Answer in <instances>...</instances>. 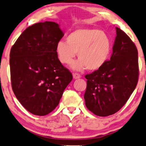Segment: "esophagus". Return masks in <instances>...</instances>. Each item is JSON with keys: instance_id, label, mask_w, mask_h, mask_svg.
I'll list each match as a JSON object with an SVG mask.
<instances>
[{"instance_id": "obj_1", "label": "esophagus", "mask_w": 146, "mask_h": 146, "mask_svg": "<svg viewBox=\"0 0 146 146\" xmlns=\"http://www.w3.org/2000/svg\"><path fill=\"white\" fill-rule=\"evenodd\" d=\"M73 78H74L75 80L79 79V78H81V76L80 74H78V73H73Z\"/></svg>"}]
</instances>
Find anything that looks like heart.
Returning a JSON list of instances; mask_svg holds the SVG:
<instances>
[{
  "mask_svg": "<svg viewBox=\"0 0 146 146\" xmlns=\"http://www.w3.org/2000/svg\"><path fill=\"white\" fill-rule=\"evenodd\" d=\"M112 42L106 33L98 28H79L67 36L66 41H60L55 47L58 60L63 64H70L76 53L79 60L73 68L82 70L100 69L110 58Z\"/></svg>",
  "mask_w": 146,
  "mask_h": 146,
  "instance_id": "b5f03b06",
  "label": "heart"
}]
</instances>
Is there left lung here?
I'll return each mask as SVG.
<instances>
[{
	"label": "left lung",
	"instance_id": "obj_1",
	"mask_svg": "<svg viewBox=\"0 0 146 146\" xmlns=\"http://www.w3.org/2000/svg\"><path fill=\"white\" fill-rule=\"evenodd\" d=\"M116 29L111 58L100 69L85 76L88 110L99 116L119 111L135 89L139 80L138 50L123 30Z\"/></svg>",
	"mask_w": 146,
	"mask_h": 146
}]
</instances>
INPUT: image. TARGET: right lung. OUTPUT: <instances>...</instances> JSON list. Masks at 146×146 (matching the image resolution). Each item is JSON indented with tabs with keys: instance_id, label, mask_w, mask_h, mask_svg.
<instances>
[{
	"instance_id": "1",
	"label": "right lung",
	"mask_w": 146,
	"mask_h": 146,
	"mask_svg": "<svg viewBox=\"0 0 146 146\" xmlns=\"http://www.w3.org/2000/svg\"><path fill=\"white\" fill-rule=\"evenodd\" d=\"M63 36L55 22L37 23L25 29L11 48L12 90L21 104L35 115L45 116L53 111L73 79L56 54V45Z\"/></svg>"
}]
</instances>
